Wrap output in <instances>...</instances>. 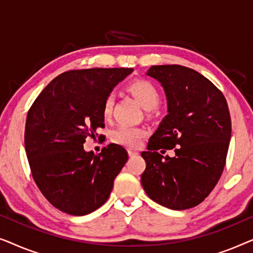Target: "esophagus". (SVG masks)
Returning <instances> with one entry per match:
<instances>
[{"mask_svg":"<svg viewBox=\"0 0 253 253\" xmlns=\"http://www.w3.org/2000/svg\"><path fill=\"white\" fill-rule=\"evenodd\" d=\"M127 153H129V157H137L138 155V152L137 151H133V150H127Z\"/></svg>","mask_w":253,"mask_h":253,"instance_id":"1","label":"esophagus"}]
</instances>
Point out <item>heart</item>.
Here are the masks:
<instances>
[{"instance_id":"1","label":"heart","mask_w":253,"mask_h":253,"mask_svg":"<svg viewBox=\"0 0 253 253\" xmlns=\"http://www.w3.org/2000/svg\"><path fill=\"white\" fill-rule=\"evenodd\" d=\"M130 92L136 98L144 109L151 110L160 102V93L158 88L148 81H136L129 86ZM114 106V96L108 95L103 102L102 115L106 119L112 115ZM145 134V131L140 127H132L121 126L112 132V140L115 144L123 145L126 147H136L139 144L140 138Z\"/></svg>"}]
</instances>
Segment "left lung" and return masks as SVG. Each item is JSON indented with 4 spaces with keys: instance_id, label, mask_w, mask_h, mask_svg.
I'll use <instances>...</instances> for the list:
<instances>
[{
    "instance_id": "obj_1",
    "label": "left lung",
    "mask_w": 253,
    "mask_h": 253,
    "mask_svg": "<svg viewBox=\"0 0 253 253\" xmlns=\"http://www.w3.org/2000/svg\"><path fill=\"white\" fill-rule=\"evenodd\" d=\"M146 75L164 87L168 114L141 153L146 162L141 185L152 200L167 209H191L210 195L223 171L231 136L227 101L193 69L153 65ZM171 148L174 157L162 155Z\"/></svg>"
}]
</instances>
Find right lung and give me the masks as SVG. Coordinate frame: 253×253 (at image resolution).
I'll return each mask as SVG.
<instances>
[{
    "instance_id": "add662e5",
    "label": "right lung",
    "mask_w": 253,
    "mask_h": 253,
    "mask_svg": "<svg viewBox=\"0 0 253 253\" xmlns=\"http://www.w3.org/2000/svg\"><path fill=\"white\" fill-rule=\"evenodd\" d=\"M132 71L94 68L63 72L43 88L27 113L25 151L34 182L62 212L86 215L109 198L127 152L110 144L94 155L83 145L98 127H105L103 102Z\"/></svg>"
}]
</instances>
